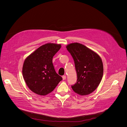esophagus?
Wrapping results in <instances>:
<instances>
[{"instance_id": "1", "label": "esophagus", "mask_w": 127, "mask_h": 127, "mask_svg": "<svg viewBox=\"0 0 127 127\" xmlns=\"http://www.w3.org/2000/svg\"><path fill=\"white\" fill-rule=\"evenodd\" d=\"M62 78H63V80H65L66 79V75H63V76H62Z\"/></svg>"}]
</instances>
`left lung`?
Listing matches in <instances>:
<instances>
[{
  "label": "left lung",
  "mask_w": 127,
  "mask_h": 127,
  "mask_svg": "<svg viewBox=\"0 0 127 127\" xmlns=\"http://www.w3.org/2000/svg\"><path fill=\"white\" fill-rule=\"evenodd\" d=\"M67 49L74 62L77 81L71 86L72 90L81 95L94 92L98 87L103 75V64L98 54L79 43L67 45Z\"/></svg>",
  "instance_id": "obj_1"
}]
</instances>
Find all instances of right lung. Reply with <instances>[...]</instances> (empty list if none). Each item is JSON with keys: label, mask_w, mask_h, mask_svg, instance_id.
Segmentation results:
<instances>
[{"label": "right lung", "mask_w": 127, "mask_h": 127, "mask_svg": "<svg viewBox=\"0 0 127 127\" xmlns=\"http://www.w3.org/2000/svg\"><path fill=\"white\" fill-rule=\"evenodd\" d=\"M61 44L47 43L39 47L24 60L23 79L29 89L40 95L52 92L62 78L54 68L53 58L61 48Z\"/></svg>", "instance_id": "obj_1"}]
</instances>
